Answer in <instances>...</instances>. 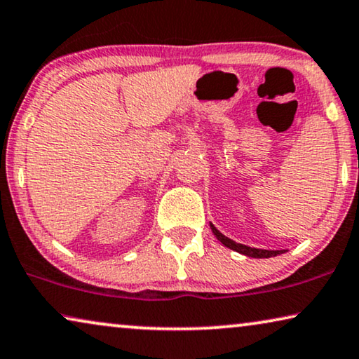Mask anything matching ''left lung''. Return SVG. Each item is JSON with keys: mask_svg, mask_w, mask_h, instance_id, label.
Returning a JSON list of instances; mask_svg holds the SVG:
<instances>
[{"mask_svg": "<svg viewBox=\"0 0 359 359\" xmlns=\"http://www.w3.org/2000/svg\"><path fill=\"white\" fill-rule=\"evenodd\" d=\"M210 228H212V231H214V235L217 236V240L222 241V244H225L226 248H230V249H233V251H236V252H241V254H244V256H248V257L264 259V257H273V256H277V254H282L283 252V251H267V249H256V248L244 246V244L235 243V241H231L230 238L223 236L222 233L218 231L214 225H210Z\"/></svg>", "mask_w": 359, "mask_h": 359, "instance_id": "8db88e82", "label": "left lung"}]
</instances>
